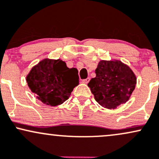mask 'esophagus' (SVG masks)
Listing matches in <instances>:
<instances>
[{"mask_svg": "<svg viewBox=\"0 0 159 159\" xmlns=\"http://www.w3.org/2000/svg\"><path fill=\"white\" fill-rule=\"evenodd\" d=\"M89 80H90V78L88 77L87 79H85V80H83V83H85V84H87V83H89Z\"/></svg>", "mask_w": 159, "mask_h": 159, "instance_id": "1", "label": "esophagus"}]
</instances>
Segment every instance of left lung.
Segmentation results:
<instances>
[{
    "instance_id": "obj_1",
    "label": "left lung",
    "mask_w": 159,
    "mask_h": 159,
    "mask_svg": "<svg viewBox=\"0 0 159 159\" xmlns=\"http://www.w3.org/2000/svg\"><path fill=\"white\" fill-rule=\"evenodd\" d=\"M95 74L88 86L100 105L115 109L127 102L137 83L136 76L128 65L120 61L101 60Z\"/></svg>"
}]
</instances>
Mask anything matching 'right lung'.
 Segmentation results:
<instances>
[{"label": "right lung", "mask_w": 159, "mask_h": 159, "mask_svg": "<svg viewBox=\"0 0 159 159\" xmlns=\"http://www.w3.org/2000/svg\"><path fill=\"white\" fill-rule=\"evenodd\" d=\"M37 98L49 106L61 104L79 84L76 68H68L62 60L45 58L32 67L26 77Z\"/></svg>", "instance_id": "right-lung-1"}]
</instances>
